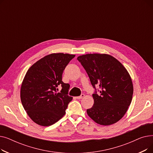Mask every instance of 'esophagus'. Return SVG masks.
I'll list each match as a JSON object with an SVG mask.
<instances>
[{"label": "esophagus", "instance_id": "esophagus-1", "mask_svg": "<svg viewBox=\"0 0 153 153\" xmlns=\"http://www.w3.org/2000/svg\"><path fill=\"white\" fill-rule=\"evenodd\" d=\"M84 95H85L84 94H82L80 96H77V97H76V98L77 99H82V98H83L84 97Z\"/></svg>", "mask_w": 153, "mask_h": 153}]
</instances>
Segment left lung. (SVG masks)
Returning <instances> with one entry per match:
<instances>
[{
	"label": "left lung",
	"mask_w": 153,
	"mask_h": 153,
	"mask_svg": "<svg viewBox=\"0 0 153 153\" xmlns=\"http://www.w3.org/2000/svg\"><path fill=\"white\" fill-rule=\"evenodd\" d=\"M95 89L94 100L87 115L97 123L110 125L126 114L131 102L133 85L131 78L122 64L107 54H87L77 57ZM100 86L97 94L95 85Z\"/></svg>",
	"instance_id": "1"
}]
</instances>
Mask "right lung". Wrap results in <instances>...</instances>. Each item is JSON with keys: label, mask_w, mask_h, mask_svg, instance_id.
<instances>
[{"label": "right lung", "mask_w": 153, "mask_h": 153, "mask_svg": "<svg viewBox=\"0 0 153 153\" xmlns=\"http://www.w3.org/2000/svg\"><path fill=\"white\" fill-rule=\"evenodd\" d=\"M74 54L53 53L40 59L27 71L21 85L20 99L28 115L36 124L48 126L66 114L72 97L69 84L62 81V75ZM62 89L57 93V87Z\"/></svg>", "instance_id": "right-lung-1"}]
</instances>
